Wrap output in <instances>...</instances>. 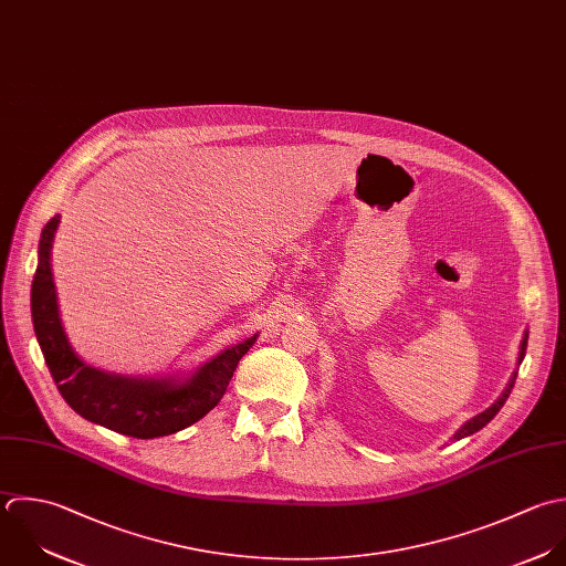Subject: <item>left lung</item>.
<instances>
[{"label":"left lung","instance_id":"left-lung-1","mask_svg":"<svg viewBox=\"0 0 566 566\" xmlns=\"http://www.w3.org/2000/svg\"><path fill=\"white\" fill-rule=\"evenodd\" d=\"M525 350H527V335H525V339H523V346H521V359L525 357ZM514 384H516V375L512 377V381H510V386H507V390L503 392V397L492 406V408H488L485 412H481L479 417H474L472 421H468L457 434H454V439H463V437H470V434H474V432H479L481 428H485L496 415H499V410L505 406V401H507V397L512 395V388H514Z\"/></svg>","mask_w":566,"mask_h":566}]
</instances>
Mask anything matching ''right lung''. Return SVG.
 Segmentation results:
<instances>
[{
  "instance_id": "obj_1",
  "label": "right lung",
  "mask_w": 566,
  "mask_h": 566,
  "mask_svg": "<svg viewBox=\"0 0 566 566\" xmlns=\"http://www.w3.org/2000/svg\"><path fill=\"white\" fill-rule=\"evenodd\" d=\"M56 224L59 216L50 218L41 231L30 311L45 366L65 403L83 419L134 439L167 437L200 421L218 406L238 361L255 344L258 335L220 353L182 384L171 379H127L85 366L72 353L59 319L50 273V247Z\"/></svg>"
}]
</instances>
